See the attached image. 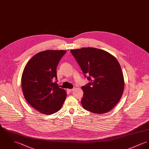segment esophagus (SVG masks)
I'll use <instances>...</instances> for the list:
<instances>
[{"label": "esophagus", "mask_w": 149, "mask_h": 149, "mask_svg": "<svg viewBox=\"0 0 149 149\" xmlns=\"http://www.w3.org/2000/svg\"><path fill=\"white\" fill-rule=\"evenodd\" d=\"M73 89H67V91H69V92H71V91H73Z\"/></svg>", "instance_id": "34e87169"}]
</instances>
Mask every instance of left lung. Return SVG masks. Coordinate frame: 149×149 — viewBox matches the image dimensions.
Listing matches in <instances>:
<instances>
[{
    "instance_id": "8db88e82",
    "label": "left lung",
    "mask_w": 149,
    "mask_h": 149,
    "mask_svg": "<svg viewBox=\"0 0 149 149\" xmlns=\"http://www.w3.org/2000/svg\"><path fill=\"white\" fill-rule=\"evenodd\" d=\"M84 76L90 82L82 86L84 109L94 113L109 112L119 102L124 89V79L118 60L109 52L84 47L71 50Z\"/></svg>"
}]
</instances>
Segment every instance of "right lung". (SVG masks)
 <instances>
[{
	"label": "right lung",
	"mask_w": 149,
	"mask_h": 149,
	"mask_svg": "<svg viewBox=\"0 0 149 149\" xmlns=\"http://www.w3.org/2000/svg\"><path fill=\"white\" fill-rule=\"evenodd\" d=\"M65 50H46L34 55L26 64L21 77L24 97L34 109L51 115L61 108L67 93L56 81V67Z\"/></svg>",
	"instance_id": "obj_1"
}]
</instances>
